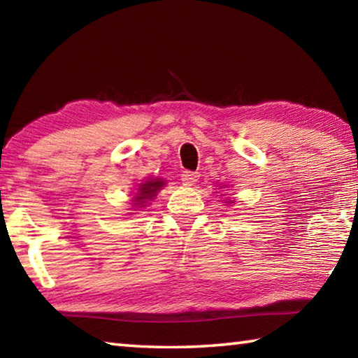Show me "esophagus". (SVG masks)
I'll use <instances>...</instances> for the list:
<instances>
[{
  "label": "esophagus",
  "instance_id": "1",
  "mask_svg": "<svg viewBox=\"0 0 358 358\" xmlns=\"http://www.w3.org/2000/svg\"><path fill=\"white\" fill-rule=\"evenodd\" d=\"M181 181H183L185 186H194L199 181V173L186 171V172L181 173Z\"/></svg>",
  "mask_w": 358,
  "mask_h": 358
}]
</instances>
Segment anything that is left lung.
I'll use <instances>...</instances> for the list:
<instances>
[{"label":"left lung","instance_id":"left-lung-1","mask_svg":"<svg viewBox=\"0 0 358 358\" xmlns=\"http://www.w3.org/2000/svg\"><path fill=\"white\" fill-rule=\"evenodd\" d=\"M220 187H221V186H220ZM224 201H226L224 203H227V205H234V203H235V199H224Z\"/></svg>","mask_w":358,"mask_h":358}]
</instances>
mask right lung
<instances>
[{
  "instance_id": "1",
  "label": "right lung",
  "mask_w": 358,
  "mask_h": 358,
  "mask_svg": "<svg viewBox=\"0 0 358 358\" xmlns=\"http://www.w3.org/2000/svg\"><path fill=\"white\" fill-rule=\"evenodd\" d=\"M166 183L167 181L164 178H148L142 181V183H138L136 187L134 197L131 199V207H132L131 210L148 207V205L156 199L157 192L166 186Z\"/></svg>"
}]
</instances>
